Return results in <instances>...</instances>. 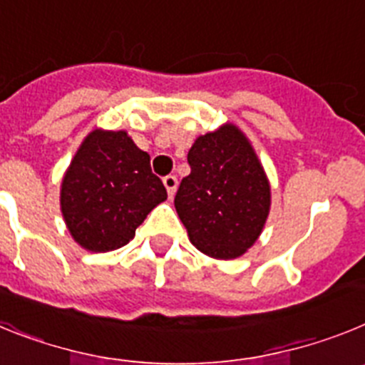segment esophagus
<instances>
[{"mask_svg": "<svg viewBox=\"0 0 365 365\" xmlns=\"http://www.w3.org/2000/svg\"><path fill=\"white\" fill-rule=\"evenodd\" d=\"M163 182H164V188H166V192H168V197L172 199L173 195H175V192H177V179H175V175L164 177Z\"/></svg>", "mask_w": 365, "mask_h": 365, "instance_id": "obj_1", "label": "esophagus"}]
</instances>
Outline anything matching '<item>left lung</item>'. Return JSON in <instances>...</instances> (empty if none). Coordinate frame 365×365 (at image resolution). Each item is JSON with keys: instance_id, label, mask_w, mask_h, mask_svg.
<instances>
[{"instance_id": "1", "label": "left lung", "mask_w": 365, "mask_h": 365, "mask_svg": "<svg viewBox=\"0 0 365 365\" xmlns=\"http://www.w3.org/2000/svg\"><path fill=\"white\" fill-rule=\"evenodd\" d=\"M175 210L192 245L214 259L243 256L263 232L270 182L252 143L234 124L199 135L188 151Z\"/></svg>"}]
</instances>
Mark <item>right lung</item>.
I'll return each mask as SVG.
<instances>
[{
    "label": "right lung",
    "mask_w": 365,
    "mask_h": 365,
    "mask_svg": "<svg viewBox=\"0 0 365 365\" xmlns=\"http://www.w3.org/2000/svg\"><path fill=\"white\" fill-rule=\"evenodd\" d=\"M150 155L128 131L96 128L78 146L60 186V210L71 237L89 252H109L135 237L155 206L166 201Z\"/></svg>",
    "instance_id": "1"
}]
</instances>
